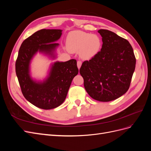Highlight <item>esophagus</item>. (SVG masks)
<instances>
[{"label": "esophagus", "instance_id": "esophagus-1", "mask_svg": "<svg viewBox=\"0 0 151 151\" xmlns=\"http://www.w3.org/2000/svg\"><path fill=\"white\" fill-rule=\"evenodd\" d=\"M81 65H82V62H81V61H77V67H78L79 69V68H81Z\"/></svg>", "mask_w": 151, "mask_h": 151}]
</instances>
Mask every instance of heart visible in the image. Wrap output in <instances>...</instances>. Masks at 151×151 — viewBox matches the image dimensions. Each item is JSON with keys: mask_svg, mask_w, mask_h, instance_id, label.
Instances as JSON below:
<instances>
[{"mask_svg": "<svg viewBox=\"0 0 151 151\" xmlns=\"http://www.w3.org/2000/svg\"><path fill=\"white\" fill-rule=\"evenodd\" d=\"M66 43L68 51L79 52L81 57L84 60L94 57L99 52L101 45L98 36L81 31L70 32L67 36Z\"/></svg>", "mask_w": 151, "mask_h": 151, "instance_id": "1", "label": "heart"}]
</instances>
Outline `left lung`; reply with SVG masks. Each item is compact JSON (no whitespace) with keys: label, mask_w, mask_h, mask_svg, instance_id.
Instances as JSON below:
<instances>
[{"label":"left lung","mask_w":151,"mask_h":151,"mask_svg":"<svg viewBox=\"0 0 151 151\" xmlns=\"http://www.w3.org/2000/svg\"><path fill=\"white\" fill-rule=\"evenodd\" d=\"M101 51L83 63L79 70L90 96L108 102L126 93L135 70L136 59L128 41L107 29H99Z\"/></svg>","instance_id":"8db88e82"}]
</instances>
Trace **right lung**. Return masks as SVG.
I'll use <instances>...</instances> for the list:
<instances>
[{"instance_id": "1", "label": "right lung", "mask_w": 151, "mask_h": 151, "mask_svg": "<svg viewBox=\"0 0 151 151\" xmlns=\"http://www.w3.org/2000/svg\"><path fill=\"white\" fill-rule=\"evenodd\" d=\"M61 29H43L35 32L21 45L16 62V72L22 93L35 106L50 109L65 101L72 79L78 74L77 61H57L50 65L47 76L43 81L31 76L30 65L37 53L51 59L57 58L56 50L60 38Z\"/></svg>"}]
</instances>
